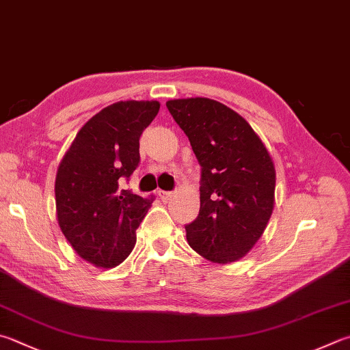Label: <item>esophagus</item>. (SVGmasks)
Here are the masks:
<instances>
[{"mask_svg":"<svg viewBox=\"0 0 350 350\" xmlns=\"http://www.w3.org/2000/svg\"><path fill=\"white\" fill-rule=\"evenodd\" d=\"M157 194H159V197H161V199H162L163 202H167L173 193H171V191H162V189H159Z\"/></svg>","mask_w":350,"mask_h":350,"instance_id":"obj_1","label":"esophagus"}]
</instances>
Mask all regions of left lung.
I'll return each mask as SVG.
<instances>
[{"label": "left lung", "mask_w": 350, "mask_h": 350, "mask_svg": "<svg viewBox=\"0 0 350 350\" xmlns=\"http://www.w3.org/2000/svg\"><path fill=\"white\" fill-rule=\"evenodd\" d=\"M167 109L202 167L200 211L185 225L189 246L214 263L245 257L274 209L275 168L251 125L208 98L173 99Z\"/></svg>", "instance_id": "1"}]
</instances>
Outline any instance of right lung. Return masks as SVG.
<instances>
[{"label": "right lung", "instance_id": "add662e5", "mask_svg": "<svg viewBox=\"0 0 350 350\" xmlns=\"http://www.w3.org/2000/svg\"><path fill=\"white\" fill-rule=\"evenodd\" d=\"M161 109L157 100H120L82 126L59 163L56 214L78 256L114 268L130 256L153 196L120 189L141 162L139 139Z\"/></svg>", "mask_w": 350, "mask_h": 350}]
</instances>
